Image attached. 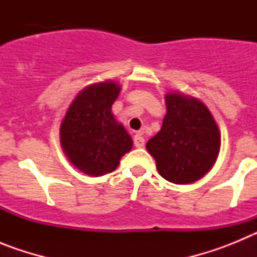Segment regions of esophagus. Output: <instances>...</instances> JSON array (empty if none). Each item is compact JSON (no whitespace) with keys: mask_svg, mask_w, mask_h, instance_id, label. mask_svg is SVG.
<instances>
[{"mask_svg":"<svg viewBox=\"0 0 257 257\" xmlns=\"http://www.w3.org/2000/svg\"><path fill=\"white\" fill-rule=\"evenodd\" d=\"M145 144V140L144 138H143L140 134H136L135 136H134V145H135L136 148H143Z\"/></svg>","mask_w":257,"mask_h":257,"instance_id":"obj_1","label":"esophagus"}]
</instances>
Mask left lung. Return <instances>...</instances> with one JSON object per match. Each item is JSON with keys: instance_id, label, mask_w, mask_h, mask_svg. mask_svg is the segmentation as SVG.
Returning a JSON list of instances; mask_svg holds the SVG:
<instances>
[{"instance_id": "obj_1", "label": "left lung", "mask_w": 257, "mask_h": 257, "mask_svg": "<svg viewBox=\"0 0 257 257\" xmlns=\"http://www.w3.org/2000/svg\"><path fill=\"white\" fill-rule=\"evenodd\" d=\"M162 128L147 149L163 179L174 184L199 180L212 169L220 151V133L207 106L194 97L167 94Z\"/></svg>"}]
</instances>
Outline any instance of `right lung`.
I'll use <instances>...</instances> for the list:
<instances>
[{"label": "right lung", "mask_w": 257, "mask_h": 257, "mask_svg": "<svg viewBox=\"0 0 257 257\" xmlns=\"http://www.w3.org/2000/svg\"><path fill=\"white\" fill-rule=\"evenodd\" d=\"M121 87L101 82L79 92L61 122V147L77 169L91 176L117 169L133 140L112 114V105Z\"/></svg>", "instance_id": "right-lung-1"}]
</instances>
